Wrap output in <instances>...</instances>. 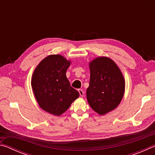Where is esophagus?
I'll list each match as a JSON object with an SVG mask.
<instances>
[{
    "label": "esophagus",
    "instance_id": "1",
    "mask_svg": "<svg viewBox=\"0 0 155 155\" xmlns=\"http://www.w3.org/2000/svg\"><path fill=\"white\" fill-rule=\"evenodd\" d=\"M78 92H79L80 96H83V95H84L83 91L82 90H81V89H79V90H78Z\"/></svg>",
    "mask_w": 155,
    "mask_h": 155
}]
</instances>
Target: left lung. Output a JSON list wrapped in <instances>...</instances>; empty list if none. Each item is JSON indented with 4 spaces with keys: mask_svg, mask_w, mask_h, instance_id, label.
<instances>
[{
    "mask_svg": "<svg viewBox=\"0 0 155 155\" xmlns=\"http://www.w3.org/2000/svg\"><path fill=\"white\" fill-rule=\"evenodd\" d=\"M90 85L87 99L94 111L104 115L118 106L124 93L125 83L121 71L108 57H98L90 64Z\"/></svg>",
    "mask_w": 155,
    "mask_h": 155,
    "instance_id": "left-lung-1",
    "label": "left lung"
}]
</instances>
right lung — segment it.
<instances>
[{"instance_id":"obj_1","label":"right lung","mask_w":155,"mask_h":155,"mask_svg":"<svg viewBox=\"0 0 155 155\" xmlns=\"http://www.w3.org/2000/svg\"><path fill=\"white\" fill-rule=\"evenodd\" d=\"M70 61L59 54L44 59L33 72L31 86L39 105L44 111L60 115L79 96L70 86L65 73Z\"/></svg>"}]
</instances>
